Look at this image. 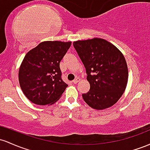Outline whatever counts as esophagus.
I'll return each instance as SVG.
<instances>
[{"mask_svg": "<svg viewBox=\"0 0 150 150\" xmlns=\"http://www.w3.org/2000/svg\"><path fill=\"white\" fill-rule=\"evenodd\" d=\"M80 81H81V79L79 78V77H77L76 79H75L73 81V82H74V83H78V82H79Z\"/></svg>", "mask_w": 150, "mask_h": 150, "instance_id": "esophagus-1", "label": "esophagus"}]
</instances>
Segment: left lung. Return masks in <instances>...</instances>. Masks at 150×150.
I'll return each mask as SVG.
<instances>
[{
	"instance_id": "1",
	"label": "left lung",
	"mask_w": 150,
	"mask_h": 150,
	"mask_svg": "<svg viewBox=\"0 0 150 150\" xmlns=\"http://www.w3.org/2000/svg\"><path fill=\"white\" fill-rule=\"evenodd\" d=\"M74 47L86 67L91 86L88 93L82 94L84 101L96 110L112 106L122 96L128 81L124 55L101 38L75 41Z\"/></svg>"
}]
</instances>
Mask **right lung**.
I'll use <instances>...</instances> for the list:
<instances>
[{"instance_id":"right-lung-1","label":"right lung","mask_w":150,"mask_h":150,"mask_svg":"<svg viewBox=\"0 0 150 150\" xmlns=\"http://www.w3.org/2000/svg\"><path fill=\"white\" fill-rule=\"evenodd\" d=\"M71 42L45 41L26 54L18 73L23 93L33 103L52 105L68 85L61 78L59 63Z\"/></svg>"}]
</instances>
